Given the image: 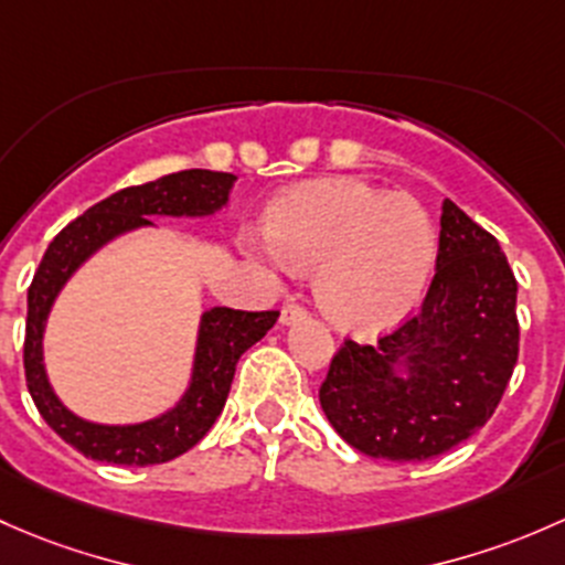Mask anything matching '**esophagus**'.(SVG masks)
<instances>
[{
    "mask_svg": "<svg viewBox=\"0 0 565 565\" xmlns=\"http://www.w3.org/2000/svg\"><path fill=\"white\" fill-rule=\"evenodd\" d=\"M305 316H307L305 307H299V305H285L282 312H280V323H282V326H294V323H299Z\"/></svg>",
    "mask_w": 565,
    "mask_h": 565,
    "instance_id": "obj_1",
    "label": "esophagus"
}]
</instances>
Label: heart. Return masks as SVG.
<instances>
[{"label":"heart","instance_id":"obj_1","mask_svg":"<svg viewBox=\"0 0 565 565\" xmlns=\"http://www.w3.org/2000/svg\"><path fill=\"white\" fill-rule=\"evenodd\" d=\"M249 249L277 275L318 271L316 299L331 323L370 337L408 318L438 253L427 209L359 177H329L285 190Z\"/></svg>","mask_w":565,"mask_h":565}]
</instances>
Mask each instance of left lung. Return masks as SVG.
Instances as JSON below:
<instances>
[{"instance_id":"left-lung-1","label":"left lung","mask_w":565,"mask_h":565,"mask_svg":"<svg viewBox=\"0 0 565 565\" xmlns=\"http://www.w3.org/2000/svg\"><path fill=\"white\" fill-rule=\"evenodd\" d=\"M520 351L516 280L498 239L449 198L422 310L377 345L348 340L321 408L345 444L422 462L468 440L498 408Z\"/></svg>"}]
</instances>
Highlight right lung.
<instances>
[{"label": "right lung", "mask_w": 565, "mask_h": 565, "mask_svg": "<svg viewBox=\"0 0 565 565\" xmlns=\"http://www.w3.org/2000/svg\"><path fill=\"white\" fill-rule=\"evenodd\" d=\"M236 177L223 171H179L157 182L127 188L106 201L86 209L45 249L40 269L34 271L26 296V342H23V370L26 386L40 416L65 444L81 455L110 465H160L193 449L212 429L228 399L236 364L242 353L253 348L280 312H247L231 307H212L201 312L195 334L193 364L182 397L152 418L130 424L89 422L67 408L51 386L45 370V329L56 299L73 280L75 271L95 258L110 242L143 228H157L149 217H214L231 203Z\"/></svg>", "instance_id": "1"}]
</instances>
